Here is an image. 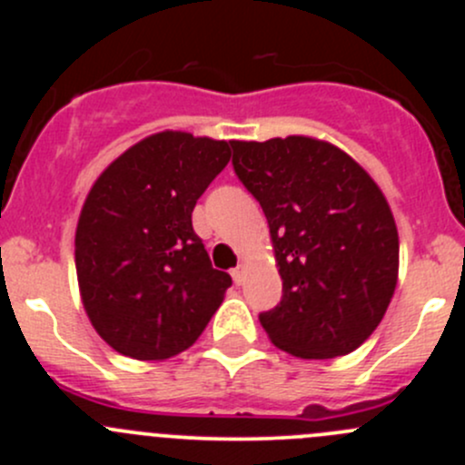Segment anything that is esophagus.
Returning <instances> with one entry per match:
<instances>
[{
    "label": "esophagus",
    "mask_w": 465,
    "mask_h": 465,
    "mask_svg": "<svg viewBox=\"0 0 465 465\" xmlns=\"http://www.w3.org/2000/svg\"><path fill=\"white\" fill-rule=\"evenodd\" d=\"M232 279H233V283L236 285H242L245 283V265H236L232 270Z\"/></svg>",
    "instance_id": "34e87169"
}]
</instances>
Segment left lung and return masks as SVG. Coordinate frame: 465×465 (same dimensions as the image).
I'll use <instances>...</instances> for the list:
<instances>
[{
    "mask_svg": "<svg viewBox=\"0 0 465 465\" xmlns=\"http://www.w3.org/2000/svg\"><path fill=\"white\" fill-rule=\"evenodd\" d=\"M232 148L233 171L270 224L283 281L261 326L297 358L351 353L376 331L396 290L398 229L387 198L353 157L320 139Z\"/></svg>",
    "mask_w": 465,
    "mask_h": 465,
    "instance_id": "obj_1",
    "label": "left lung"
}]
</instances>
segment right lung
Returning <instances> with one entry per match:
<instances>
[{"instance_id":"1","label":"right lung","mask_w":465,"mask_h":465,"mask_svg":"<svg viewBox=\"0 0 465 465\" xmlns=\"http://www.w3.org/2000/svg\"><path fill=\"white\" fill-rule=\"evenodd\" d=\"M232 159L227 142L150 134L94 182L76 227L85 312L121 355L166 360L195 344L232 285L213 270L191 213Z\"/></svg>"}]
</instances>
